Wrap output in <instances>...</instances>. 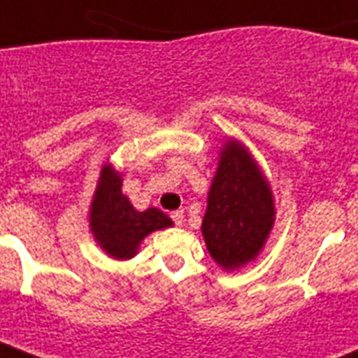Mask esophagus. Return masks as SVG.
Instances as JSON below:
<instances>
[{"label": "esophagus", "mask_w": 358, "mask_h": 358, "mask_svg": "<svg viewBox=\"0 0 358 358\" xmlns=\"http://www.w3.org/2000/svg\"><path fill=\"white\" fill-rule=\"evenodd\" d=\"M171 217H173V222H174V225H182V223H184V212H182V210H176V212H173V215H171Z\"/></svg>", "instance_id": "34e87169"}]
</instances>
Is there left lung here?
I'll list each match as a JSON object with an SVG mask.
<instances>
[{
	"instance_id": "left-lung-1",
	"label": "left lung",
	"mask_w": 358,
	"mask_h": 358,
	"mask_svg": "<svg viewBox=\"0 0 358 358\" xmlns=\"http://www.w3.org/2000/svg\"><path fill=\"white\" fill-rule=\"evenodd\" d=\"M206 203L201 233L210 257L227 272L255 261L276 222V204L259 163L236 138L220 150Z\"/></svg>"
}]
</instances>
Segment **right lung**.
Wrapping results in <instances>:
<instances>
[{"label":"right lung","mask_w":358,"mask_h":358,"mask_svg":"<svg viewBox=\"0 0 358 358\" xmlns=\"http://www.w3.org/2000/svg\"><path fill=\"white\" fill-rule=\"evenodd\" d=\"M122 182L124 178L113 163H105L101 167L88 212L90 231L95 242L108 257L116 261L135 257L148 234L174 225L165 212L154 206L138 212L129 197L124 195Z\"/></svg>","instance_id":"add662e5"}]
</instances>
